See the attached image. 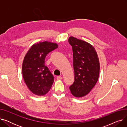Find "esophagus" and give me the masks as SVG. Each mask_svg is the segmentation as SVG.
I'll use <instances>...</instances> for the list:
<instances>
[{"mask_svg":"<svg viewBox=\"0 0 127 127\" xmlns=\"http://www.w3.org/2000/svg\"><path fill=\"white\" fill-rule=\"evenodd\" d=\"M57 79L58 80H60L62 79V77L61 76H57Z\"/></svg>","mask_w":127,"mask_h":127,"instance_id":"34e87169","label":"esophagus"}]
</instances>
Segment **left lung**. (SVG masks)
Wrapping results in <instances>:
<instances>
[{
  "label": "left lung",
  "instance_id": "8db88e82",
  "mask_svg": "<svg viewBox=\"0 0 127 127\" xmlns=\"http://www.w3.org/2000/svg\"><path fill=\"white\" fill-rule=\"evenodd\" d=\"M68 42L72 46L75 81L70 86L71 94L82 97L90 92L99 78L100 65L94 47L81 39L71 36Z\"/></svg>",
  "mask_w": 127,
  "mask_h": 127
}]
</instances>
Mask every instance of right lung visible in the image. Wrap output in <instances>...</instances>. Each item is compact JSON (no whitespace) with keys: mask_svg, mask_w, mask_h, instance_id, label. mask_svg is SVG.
Wrapping results in <instances>:
<instances>
[{"mask_svg":"<svg viewBox=\"0 0 127 127\" xmlns=\"http://www.w3.org/2000/svg\"><path fill=\"white\" fill-rule=\"evenodd\" d=\"M58 47L56 43L39 42L32 45L24 58L23 78L28 89L35 95L43 96L51 88L54 77L45 65V60L48 53Z\"/></svg>","mask_w":127,"mask_h":127,"instance_id":"obj_1","label":"right lung"}]
</instances>
